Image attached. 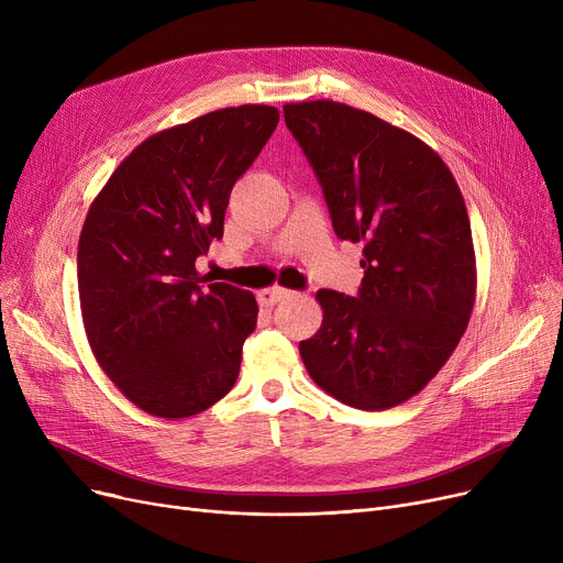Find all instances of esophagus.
Wrapping results in <instances>:
<instances>
[{
	"label": "esophagus",
	"mask_w": 563,
	"mask_h": 563,
	"mask_svg": "<svg viewBox=\"0 0 563 563\" xmlns=\"http://www.w3.org/2000/svg\"><path fill=\"white\" fill-rule=\"evenodd\" d=\"M289 297H294V291L285 289V287H269V289H262L257 294L260 306H264V308H274L276 303H280V301H285Z\"/></svg>",
	"instance_id": "34e87169"
}]
</instances>
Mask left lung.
Segmentation results:
<instances>
[{
	"mask_svg": "<svg viewBox=\"0 0 563 563\" xmlns=\"http://www.w3.org/2000/svg\"><path fill=\"white\" fill-rule=\"evenodd\" d=\"M340 240L363 242L356 297L319 289L321 329L299 344L321 390L393 408L448 363L475 306V249L461 189L418 136L333 100L285 104Z\"/></svg>",
	"mask_w": 563,
	"mask_h": 563,
	"instance_id": "left-lung-1",
	"label": "left lung"
}]
</instances>
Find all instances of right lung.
I'll use <instances>...</instances> for the list:
<instances>
[{
    "label": "right lung",
    "mask_w": 563,
    "mask_h": 563,
    "mask_svg": "<svg viewBox=\"0 0 563 563\" xmlns=\"http://www.w3.org/2000/svg\"><path fill=\"white\" fill-rule=\"evenodd\" d=\"M278 118L276 107L242 104L153 134L86 214L77 249L86 338L113 386L151 416H196L240 376L255 297L205 286L196 260L223 236L230 191Z\"/></svg>",
    "instance_id": "obj_1"
}]
</instances>
